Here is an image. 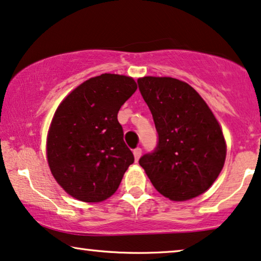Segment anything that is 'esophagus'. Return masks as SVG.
Instances as JSON below:
<instances>
[{"instance_id": "34e87169", "label": "esophagus", "mask_w": 261, "mask_h": 261, "mask_svg": "<svg viewBox=\"0 0 261 261\" xmlns=\"http://www.w3.org/2000/svg\"><path fill=\"white\" fill-rule=\"evenodd\" d=\"M141 148L140 147H137V148H134V151H133V154H134V158H135V162H138L139 161V158H140V155H141Z\"/></svg>"}]
</instances>
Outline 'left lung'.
<instances>
[{
  "mask_svg": "<svg viewBox=\"0 0 261 261\" xmlns=\"http://www.w3.org/2000/svg\"><path fill=\"white\" fill-rule=\"evenodd\" d=\"M138 85L158 133L157 146L139 164L153 187L170 200L202 194L218 177L226 154L212 111L192 86L174 77L145 76Z\"/></svg>",
  "mask_w": 261,
  "mask_h": 261,
  "instance_id": "8db88e82",
  "label": "left lung"
}]
</instances>
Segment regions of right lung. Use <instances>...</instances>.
<instances>
[{
  "instance_id": "right-lung-1",
  "label": "right lung",
  "mask_w": 261,
  "mask_h": 261,
  "mask_svg": "<svg viewBox=\"0 0 261 261\" xmlns=\"http://www.w3.org/2000/svg\"><path fill=\"white\" fill-rule=\"evenodd\" d=\"M135 91L129 76L100 74L77 86L57 108L48 134V163L57 184L77 200L111 197L133 164L117 114Z\"/></svg>"
}]
</instances>
